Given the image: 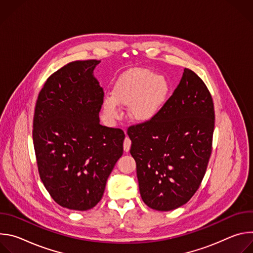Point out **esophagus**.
<instances>
[{
    "label": "esophagus",
    "instance_id": "34e87169",
    "mask_svg": "<svg viewBox=\"0 0 253 253\" xmlns=\"http://www.w3.org/2000/svg\"><path fill=\"white\" fill-rule=\"evenodd\" d=\"M125 133H126V131H125ZM130 147H131V140H130L128 137H126L125 140H124V144H123L124 151H125V152H129Z\"/></svg>",
    "mask_w": 253,
    "mask_h": 253
}]
</instances>
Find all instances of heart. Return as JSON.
Listing matches in <instances>:
<instances>
[{"mask_svg": "<svg viewBox=\"0 0 253 253\" xmlns=\"http://www.w3.org/2000/svg\"><path fill=\"white\" fill-rule=\"evenodd\" d=\"M169 92L165 77L148 69H130L117 79L111 97L103 100L104 115L114 120L119 118L118 106L129 107L128 115L137 123L150 122L164 105Z\"/></svg>", "mask_w": 253, "mask_h": 253, "instance_id": "1", "label": "heart"}]
</instances>
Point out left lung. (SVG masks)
<instances>
[{"mask_svg": "<svg viewBox=\"0 0 253 253\" xmlns=\"http://www.w3.org/2000/svg\"><path fill=\"white\" fill-rule=\"evenodd\" d=\"M213 131L211 95L203 81L185 68L155 118L127 130L144 203L170 211L190 200L207 168Z\"/></svg>", "mask_w": 253, "mask_h": 253, "instance_id": "8db88e82", "label": "left lung"}]
</instances>
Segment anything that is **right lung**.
I'll use <instances>...</instances> for the list:
<instances>
[{
  "label": "right lung",
  "mask_w": 253,
  "mask_h": 253,
  "mask_svg": "<svg viewBox=\"0 0 253 253\" xmlns=\"http://www.w3.org/2000/svg\"><path fill=\"white\" fill-rule=\"evenodd\" d=\"M101 61L72 62L50 76L35 108L33 141L40 178L62 207L86 211L101 200L123 154L125 134L100 124Z\"/></svg>",
  "instance_id": "obj_1"
}]
</instances>
